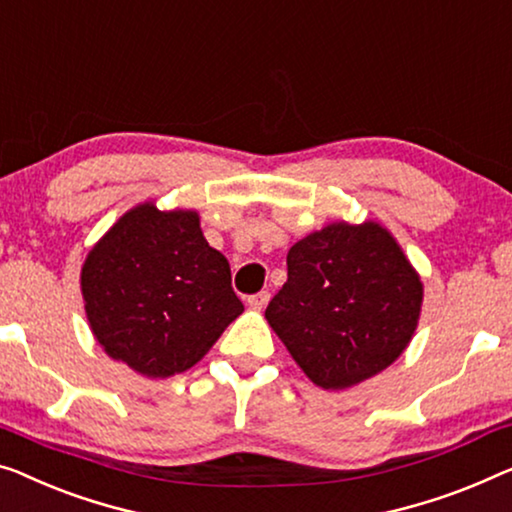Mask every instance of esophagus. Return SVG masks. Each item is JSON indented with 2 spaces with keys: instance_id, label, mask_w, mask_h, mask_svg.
I'll list each match as a JSON object with an SVG mask.
<instances>
[{
  "instance_id": "34e87169",
  "label": "esophagus",
  "mask_w": 512,
  "mask_h": 512,
  "mask_svg": "<svg viewBox=\"0 0 512 512\" xmlns=\"http://www.w3.org/2000/svg\"><path fill=\"white\" fill-rule=\"evenodd\" d=\"M269 299H271V294L269 292H259V294H253V296H248V305L253 310H264L266 308V303H269Z\"/></svg>"
}]
</instances>
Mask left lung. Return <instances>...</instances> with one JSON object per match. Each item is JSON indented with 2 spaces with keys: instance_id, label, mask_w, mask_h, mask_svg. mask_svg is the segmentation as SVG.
Listing matches in <instances>:
<instances>
[{
  "instance_id": "1",
  "label": "left lung",
  "mask_w": 512,
  "mask_h": 512,
  "mask_svg": "<svg viewBox=\"0 0 512 512\" xmlns=\"http://www.w3.org/2000/svg\"><path fill=\"white\" fill-rule=\"evenodd\" d=\"M421 305V276L384 225L335 220L289 248L264 317L312 384L342 391L398 361Z\"/></svg>"
}]
</instances>
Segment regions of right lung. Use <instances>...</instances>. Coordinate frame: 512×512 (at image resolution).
I'll return each mask as SVG.
<instances>
[{
	"label": "right lung",
	"mask_w": 512,
	"mask_h": 512,
	"mask_svg": "<svg viewBox=\"0 0 512 512\" xmlns=\"http://www.w3.org/2000/svg\"><path fill=\"white\" fill-rule=\"evenodd\" d=\"M89 329L114 361L165 379L202 361L243 312L230 262L211 248L193 209L137 204L82 264Z\"/></svg>",
	"instance_id": "1"
}]
</instances>
